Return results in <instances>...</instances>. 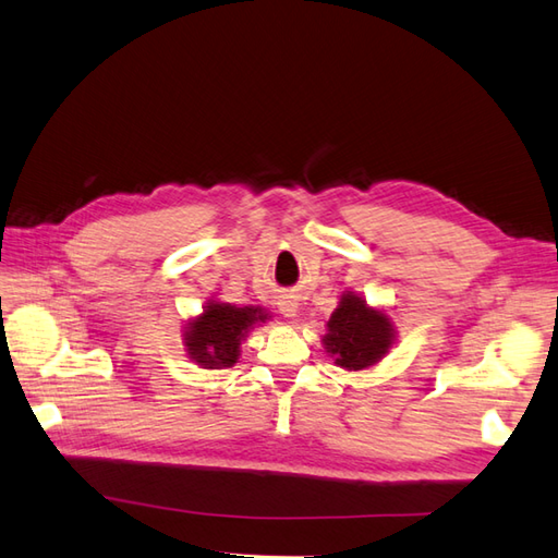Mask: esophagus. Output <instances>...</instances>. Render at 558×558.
I'll return each mask as SVG.
<instances>
[{"label": "esophagus", "instance_id": "obj_1", "mask_svg": "<svg viewBox=\"0 0 558 558\" xmlns=\"http://www.w3.org/2000/svg\"><path fill=\"white\" fill-rule=\"evenodd\" d=\"M280 314H286L288 318H292L294 314H298V302H294L292 298H286L280 302Z\"/></svg>", "mask_w": 558, "mask_h": 558}]
</instances>
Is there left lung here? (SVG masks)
Returning a JSON list of instances; mask_svg holds the SVG:
<instances>
[{"mask_svg":"<svg viewBox=\"0 0 558 558\" xmlns=\"http://www.w3.org/2000/svg\"><path fill=\"white\" fill-rule=\"evenodd\" d=\"M396 342V328L384 310L366 304L354 292H342L338 310L326 324L324 348L348 372L372 369Z\"/></svg>","mask_w":558,"mask_h":558,"instance_id":"left-lung-1","label":"left lung"}]
</instances>
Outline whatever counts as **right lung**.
Returning <instances> with one entry per match:
<instances>
[{"label":"right lung","instance_id":"obj_1","mask_svg":"<svg viewBox=\"0 0 558 558\" xmlns=\"http://www.w3.org/2000/svg\"><path fill=\"white\" fill-rule=\"evenodd\" d=\"M270 314L260 306H236L210 300L196 318L184 326V350L201 369H225L240 360V345L254 326L266 324Z\"/></svg>","mask_w":558,"mask_h":558}]
</instances>
